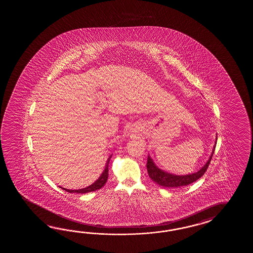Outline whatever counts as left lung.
Listing matches in <instances>:
<instances>
[{
	"instance_id": "8db88e82",
	"label": "left lung",
	"mask_w": 253,
	"mask_h": 253,
	"mask_svg": "<svg viewBox=\"0 0 253 253\" xmlns=\"http://www.w3.org/2000/svg\"><path fill=\"white\" fill-rule=\"evenodd\" d=\"M215 146H216V143H215L213 150L211 153V156H210L208 162L205 164V167H203L202 169H200L198 172H194L192 174H187V175H175V174L165 172V171H163V170L156 167L154 161L151 159L150 156H148L147 157V163H146L148 175L154 182L158 183L159 185H161L163 187L176 188V187H180V186H186L190 183H194L196 180H198L199 178L202 177L205 174V172L207 171L208 167L210 165L212 156H213Z\"/></svg>"
}]
</instances>
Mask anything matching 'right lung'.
<instances>
[{"label":"right lung","instance_id":"add662e5","mask_svg":"<svg viewBox=\"0 0 253 253\" xmlns=\"http://www.w3.org/2000/svg\"><path fill=\"white\" fill-rule=\"evenodd\" d=\"M111 156L108 157V162H107V165L105 167V170L102 172V174L99 176V178L97 179V181L95 183L89 185L88 187L84 189H80V190H68V189H64L65 191L69 192V193H77V194H86V193H90V192H94V191H97L98 189L102 188L104 186V184L107 183L108 177V164H109V160H110Z\"/></svg>","mask_w":253,"mask_h":253}]
</instances>
